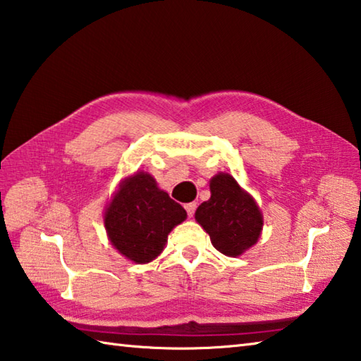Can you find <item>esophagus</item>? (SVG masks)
Returning a JSON list of instances; mask_svg holds the SVG:
<instances>
[{"instance_id": "esophagus-1", "label": "esophagus", "mask_w": 361, "mask_h": 361, "mask_svg": "<svg viewBox=\"0 0 361 361\" xmlns=\"http://www.w3.org/2000/svg\"><path fill=\"white\" fill-rule=\"evenodd\" d=\"M196 202H188V204H185V210H187V215L191 218L195 215V210H196Z\"/></svg>"}]
</instances>
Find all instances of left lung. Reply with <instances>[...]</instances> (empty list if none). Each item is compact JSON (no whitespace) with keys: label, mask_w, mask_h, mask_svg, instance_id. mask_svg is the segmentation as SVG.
<instances>
[{"label":"left lung","mask_w":361,"mask_h":361,"mask_svg":"<svg viewBox=\"0 0 361 361\" xmlns=\"http://www.w3.org/2000/svg\"><path fill=\"white\" fill-rule=\"evenodd\" d=\"M210 200L196 210V221L210 235L212 245L219 252L240 255L259 240L262 213L231 174H216L210 180Z\"/></svg>","instance_id":"obj_1"}]
</instances>
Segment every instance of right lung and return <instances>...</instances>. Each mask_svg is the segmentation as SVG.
I'll use <instances>...</instances> for the list:
<instances>
[{
  "label": "right lung",
  "instance_id": "1",
  "mask_svg": "<svg viewBox=\"0 0 361 361\" xmlns=\"http://www.w3.org/2000/svg\"><path fill=\"white\" fill-rule=\"evenodd\" d=\"M187 218L180 204L157 187L152 176L137 173L116 191L104 224L112 245L135 263H148L164 251L168 233Z\"/></svg>",
  "mask_w": 361,
  "mask_h": 361
}]
</instances>
